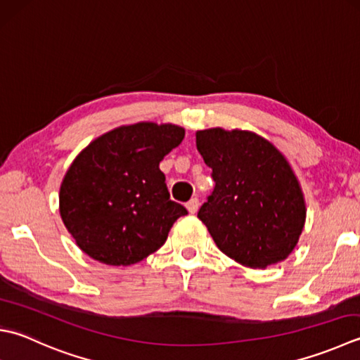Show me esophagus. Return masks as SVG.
I'll use <instances>...</instances> for the list:
<instances>
[{
    "label": "esophagus",
    "instance_id": "obj_1",
    "mask_svg": "<svg viewBox=\"0 0 360 360\" xmlns=\"http://www.w3.org/2000/svg\"><path fill=\"white\" fill-rule=\"evenodd\" d=\"M198 206H200L198 198H192V200L186 202V207H187V210H188L190 214H195L196 209H198Z\"/></svg>",
    "mask_w": 360,
    "mask_h": 360
}]
</instances>
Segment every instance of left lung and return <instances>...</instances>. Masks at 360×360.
Instances as JSON below:
<instances>
[{
	"mask_svg": "<svg viewBox=\"0 0 360 360\" xmlns=\"http://www.w3.org/2000/svg\"><path fill=\"white\" fill-rule=\"evenodd\" d=\"M196 148L215 181L198 218L218 248L250 269L287 259L304 228L306 204L283 153L255 132L221 128L196 132Z\"/></svg>",
	"mask_w": 360,
	"mask_h": 360,
	"instance_id": "left-lung-1",
	"label": "left lung"
}]
</instances>
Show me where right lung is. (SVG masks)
<instances>
[{"mask_svg":"<svg viewBox=\"0 0 360 360\" xmlns=\"http://www.w3.org/2000/svg\"><path fill=\"white\" fill-rule=\"evenodd\" d=\"M186 136L142 122L103 134L77 154L62 181L59 210L76 245L105 265H131L165 243L182 204L172 201L159 164Z\"/></svg>","mask_w":360,"mask_h":360,"instance_id":"add662e5","label":"right lung"}]
</instances>
